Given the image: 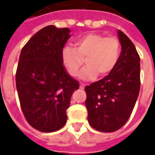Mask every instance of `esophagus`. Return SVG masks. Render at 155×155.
<instances>
[{"label": "esophagus", "mask_w": 155, "mask_h": 155, "mask_svg": "<svg viewBox=\"0 0 155 155\" xmlns=\"http://www.w3.org/2000/svg\"><path fill=\"white\" fill-rule=\"evenodd\" d=\"M80 89H84V84H80Z\"/></svg>", "instance_id": "1"}]
</instances>
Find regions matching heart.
Listing matches in <instances>:
<instances>
[{"label":"heart","mask_w":155,"mask_h":155,"mask_svg":"<svg viewBox=\"0 0 155 155\" xmlns=\"http://www.w3.org/2000/svg\"><path fill=\"white\" fill-rule=\"evenodd\" d=\"M120 55V44L114 37H104L97 33L80 36L75 41V47L63 49L62 63L71 76H76L85 58L86 67L80 73L84 80H93L100 74L108 75L114 69Z\"/></svg>","instance_id":"heart-1"}]
</instances>
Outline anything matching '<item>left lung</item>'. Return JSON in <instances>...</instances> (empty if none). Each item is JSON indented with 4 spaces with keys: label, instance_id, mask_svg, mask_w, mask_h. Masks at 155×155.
Instances as JSON below:
<instances>
[{
    "label": "left lung",
    "instance_id": "left-lung-1",
    "mask_svg": "<svg viewBox=\"0 0 155 155\" xmlns=\"http://www.w3.org/2000/svg\"><path fill=\"white\" fill-rule=\"evenodd\" d=\"M117 63L102 80L85 87L87 120L101 132H114L127 122L140 90V57L131 40L120 30Z\"/></svg>",
    "mask_w": 155,
    "mask_h": 155
}]
</instances>
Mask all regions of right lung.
Listing matches in <instances>:
<instances>
[{
    "label": "right lung",
    "mask_w": 155,
    "mask_h": 155,
    "mask_svg": "<svg viewBox=\"0 0 155 155\" xmlns=\"http://www.w3.org/2000/svg\"><path fill=\"white\" fill-rule=\"evenodd\" d=\"M70 32L68 28L47 25L21 51L16 73L21 108L28 123L41 132H54L64 126L71 95L80 87L61 58Z\"/></svg>",
    "instance_id": "1"
}]
</instances>
